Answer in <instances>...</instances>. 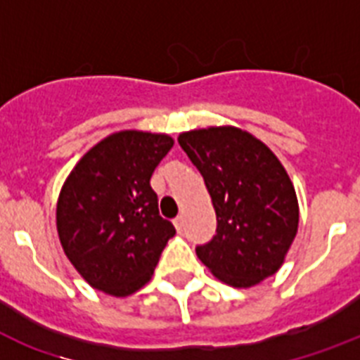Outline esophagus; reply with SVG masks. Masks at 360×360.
I'll list each match as a JSON object with an SVG mask.
<instances>
[{"instance_id":"esophagus-1","label":"esophagus","mask_w":360,"mask_h":360,"mask_svg":"<svg viewBox=\"0 0 360 360\" xmlns=\"http://www.w3.org/2000/svg\"><path fill=\"white\" fill-rule=\"evenodd\" d=\"M174 226H175V230H177V231L183 230V217H181V214L174 219Z\"/></svg>"}]
</instances>
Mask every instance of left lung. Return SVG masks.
<instances>
[{"label": "left lung", "mask_w": 360, "mask_h": 360, "mask_svg": "<svg viewBox=\"0 0 360 360\" xmlns=\"http://www.w3.org/2000/svg\"><path fill=\"white\" fill-rule=\"evenodd\" d=\"M177 141L202 174L217 213V236L196 246L203 265L233 288L276 273L297 236L299 203L274 153L236 127L191 130Z\"/></svg>", "instance_id": "1"}]
</instances>
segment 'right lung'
<instances>
[{"mask_svg": "<svg viewBox=\"0 0 360 360\" xmlns=\"http://www.w3.org/2000/svg\"><path fill=\"white\" fill-rule=\"evenodd\" d=\"M172 147L166 134L121 130L91 147L65 181L56 211L59 240L95 290L127 297L143 288L175 236L149 183Z\"/></svg>", "mask_w": 360, "mask_h": 360, "instance_id": "right-lung-1", "label": "right lung"}]
</instances>
